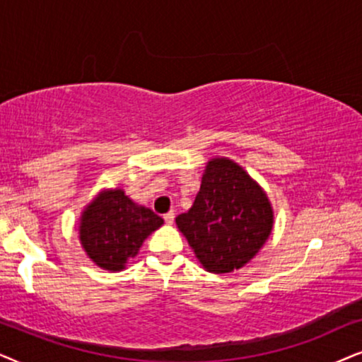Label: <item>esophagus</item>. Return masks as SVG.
Segmentation results:
<instances>
[{
  "mask_svg": "<svg viewBox=\"0 0 362 362\" xmlns=\"http://www.w3.org/2000/svg\"><path fill=\"white\" fill-rule=\"evenodd\" d=\"M173 218H175V215H173V211H168V214L163 215V220H165L167 225H172V223H173Z\"/></svg>",
  "mask_w": 362,
  "mask_h": 362,
  "instance_id": "esophagus-1",
  "label": "esophagus"
}]
</instances>
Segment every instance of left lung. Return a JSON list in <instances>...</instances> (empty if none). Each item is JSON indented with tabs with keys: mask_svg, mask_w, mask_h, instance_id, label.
Returning <instances> with one entry per match:
<instances>
[{
	"mask_svg": "<svg viewBox=\"0 0 362 362\" xmlns=\"http://www.w3.org/2000/svg\"><path fill=\"white\" fill-rule=\"evenodd\" d=\"M178 230L206 272L230 273L259 252L273 228V209L262 187L238 163L216 157L206 163L200 190Z\"/></svg>",
	"mask_w": 362,
	"mask_h": 362,
	"instance_id": "left-lung-1",
	"label": "left lung"
}]
</instances>
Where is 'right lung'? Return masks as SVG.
Wrapping results in <instances>:
<instances>
[{
	"label": "right lung",
	"mask_w": 362,
	"mask_h": 362,
	"mask_svg": "<svg viewBox=\"0 0 362 362\" xmlns=\"http://www.w3.org/2000/svg\"><path fill=\"white\" fill-rule=\"evenodd\" d=\"M162 223L160 216L134 204L124 190H104L84 209L79 240L98 267L120 272L139 253L144 240Z\"/></svg>",
	"instance_id": "add662e5"
}]
</instances>
